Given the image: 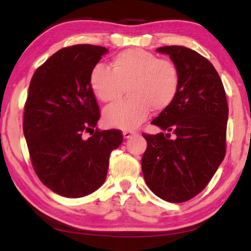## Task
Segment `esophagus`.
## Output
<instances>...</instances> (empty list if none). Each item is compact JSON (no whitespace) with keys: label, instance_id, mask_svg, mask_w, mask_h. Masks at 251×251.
<instances>
[{"label":"esophagus","instance_id":"34e87169","mask_svg":"<svg viewBox=\"0 0 251 251\" xmlns=\"http://www.w3.org/2000/svg\"><path fill=\"white\" fill-rule=\"evenodd\" d=\"M135 134H136V133L132 132V130H125V132H123V135H124V138H126V140H128V138L134 136Z\"/></svg>","mask_w":251,"mask_h":251}]
</instances>
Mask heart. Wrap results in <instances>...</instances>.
<instances>
[{"label":"heart","mask_w":251,"mask_h":251,"mask_svg":"<svg viewBox=\"0 0 251 251\" xmlns=\"http://www.w3.org/2000/svg\"><path fill=\"white\" fill-rule=\"evenodd\" d=\"M110 68L96 65L89 77L95 96L106 104L121 99L127 87L129 98L104 111V121L110 127L136 128L150 116L151 109H168L177 97L181 75L176 65L150 51L140 48L122 51L111 59Z\"/></svg>","instance_id":"obj_1"}]
</instances>
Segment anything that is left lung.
<instances>
[{"instance_id":"obj_1","label":"left lung","mask_w":251,"mask_h":251,"mask_svg":"<svg viewBox=\"0 0 251 251\" xmlns=\"http://www.w3.org/2000/svg\"><path fill=\"white\" fill-rule=\"evenodd\" d=\"M156 51L169 54L176 63L181 85L173 104L152 121L166 133L143 134L147 147L142 171L154 194L180 203L198 196L224 161L228 102L221 79L208 59L181 46Z\"/></svg>"}]
</instances>
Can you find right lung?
Returning <instances> with one entry per match:
<instances>
[{"label":"right lung","mask_w":251,"mask_h":251,"mask_svg":"<svg viewBox=\"0 0 251 251\" xmlns=\"http://www.w3.org/2000/svg\"><path fill=\"white\" fill-rule=\"evenodd\" d=\"M107 52L91 45L63 48L31 79L23 134L38 177L59 196L81 198L100 188L111 151L123 142L121 130L96 128L100 114L89 77Z\"/></svg>","instance_id":"obj_1"}]
</instances>
